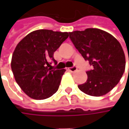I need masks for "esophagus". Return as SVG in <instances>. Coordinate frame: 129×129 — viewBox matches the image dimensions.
Listing matches in <instances>:
<instances>
[{"instance_id":"1","label":"esophagus","mask_w":129,"mask_h":129,"mask_svg":"<svg viewBox=\"0 0 129 129\" xmlns=\"http://www.w3.org/2000/svg\"><path fill=\"white\" fill-rule=\"evenodd\" d=\"M77 67H75V66H74V67L68 68V70H69V71H70V72H75V71H77Z\"/></svg>"}]
</instances>
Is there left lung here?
I'll return each instance as SVG.
<instances>
[{
	"label": "left lung",
	"instance_id": "left-lung-1",
	"mask_svg": "<svg viewBox=\"0 0 129 129\" xmlns=\"http://www.w3.org/2000/svg\"><path fill=\"white\" fill-rule=\"evenodd\" d=\"M69 35L78 52L92 67L86 72V82L79 85V89L91 96L106 95L118 83L125 70L121 45L111 34L98 28L75 31Z\"/></svg>",
	"mask_w": 129,
	"mask_h": 129
}]
</instances>
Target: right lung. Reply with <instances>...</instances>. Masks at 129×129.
Instances as JSON below:
<instances>
[{
    "label": "right lung",
    "mask_w": 129,
    "mask_h": 129,
    "mask_svg": "<svg viewBox=\"0 0 129 129\" xmlns=\"http://www.w3.org/2000/svg\"><path fill=\"white\" fill-rule=\"evenodd\" d=\"M69 37V33L39 29L28 34L16 47L11 59L15 80L28 96L46 99L58 90L65 70L51 66L54 52Z\"/></svg>",
    "instance_id": "1"
}]
</instances>
